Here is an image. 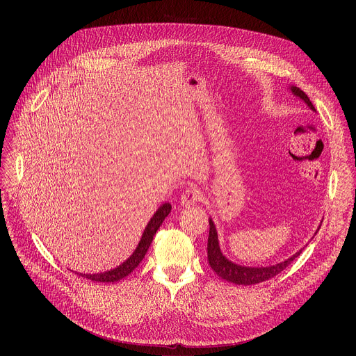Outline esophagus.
I'll return each instance as SVG.
<instances>
[{
	"label": "esophagus",
	"instance_id": "34e87169",
	"mask_svg": "<svg viewBox=\"0 0 356 356\" xmlns=\"http://www.w3.org/2000/svg\"><path fill=\"white\" fill-rule=\"evenodd\" d=\"M200 198H201L200 190H198L197 187L190 186V187H187V188L183 191V194H181V197H180V204H181L183 207H190V206H194Z\"/></svg>",
	"mask_w": 356,
	"mask_h": 356
}]
</instances>
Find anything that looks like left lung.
Wrapping results in <instances>:
<instances>
[{
	"mask_svg": "<svg viewBox=\"0 0 356 356\" xmlns=\"http://www.w3.org/2000/svg\"><path fill=\"white\" fill-rule=\"evenodd\" d=\"M291 94L296 95L297 98L302 99L304 103L307 104V107L312 111H316L313 103L310 101V98L307 97V94L304 92L302 90H300L296 86H290L289 87ZM321 227V224H320ZM320 227L317 228L316 234L318 232ZM314 234V235H316ZM304 248H301L298 252H296L294 255H291L290 258H287L286 261L276 264V265H270V266H242L238 265L232 261H229L224 253L221 252L220 248V241H218V234H217V228L214 221L210 218V234H209V243H207V258H209V264L211 266V269L224 280L235 283V284H242V286H249V284H257V283H262L265 280H269L272 277H275L276 275H279L282 270H284L297 257H300V253L302 252Z\"/></svg>",
	"mask_w": 356,
	"mask_h": 356,
	"instance_id": "left-lung-1",
	"label": "left lung"
}]
</instances>
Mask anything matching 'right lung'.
Here are the masks:
<instances>
[{
	"label": "right lung",
	"mask_w": 356,
	"mask_h": 356,
	"mask_svg": "<svg viewBox=\"0 0 356 356\" xmlns=\"http://www.w3.org/2000/svg\"><path fill=\"white\" fill-rule=\"evenodd\" d=\"M170 211H172V206L169 204V202H165V204H162L156 210L154 217L150 218V221L145 227V231L142 234V238H140L136 249L134 250L132 255L125 262H122L120 266H117L111 270H107V272H101V273H92V275L91 273H79V275L86 279H90L92 282H103V283L118 282V280L127 277L142 262L152 241H154L155 234L158 232L159 227L162 225V222L165 221V218L169 216Z\"/></svg>",
	"instance_id": "obj_1"
}]
</instances>
